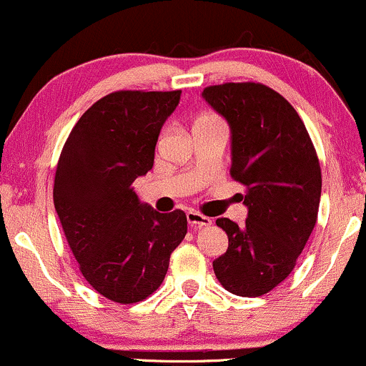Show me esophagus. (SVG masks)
I'll return each instance as SVG.
<instances>
[{
  "label": "esophagus",
  "instance_id": "34e87169",
  "mask_svg": "<svg viewBox=\"0 0 366 366\" xmlns=\"http://www.w3.org/2000/svg\"><path fill=\"white\" fill-rule=\"evenodd\" d=\"M187 222L192 229H201V227L212 225V218L201 215L197 212H187Z\"/></svg>",
  "mask_w": 366,
  "mask_h": 366
}]
</instances>
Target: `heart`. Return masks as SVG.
<instances>
[{
	"mask_svg": "<svg viewBox=\"0 0 366 366\" xmlns=\"http://www.w3.org/2000/svg\"><path fill=\"white\" fill-rule=\"evenodd\" d=\"M199 122H222V120L217 119V117H213V115H207V117H201V119L197 120V124H199Z\"/></svg>",
	"mask_w": 366,
	"mask_h": 366,
	"instance_id": "obj_1",
	"label": "heart"
}]
</instances>
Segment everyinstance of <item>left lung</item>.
<instances>
[{"mask_svg":"<svg viewBox=\"0 0 366 366\" xmlns=\"http://www.w3.org/2000/svg\"><path fill=\"white\" fill-rule=\"evenodd\" d=\"M204 99L232 130L230 177L246 189V224L217 225L229 247L213 270L229 292H270L296 267L318 218L322 170L312 137L292 104L259 82L208 86Z\"/></svg>","mask_w":366,"mask_h":366,"instance_id":"1","label":"left lung"}]
</instances>
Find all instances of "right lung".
I'll return each instance as SVG.
<instances>
[{"mask_svg": "<svg viewBox=\"0 0 366 366\" xmlns=\"http://www.w3.org/2000/svg\"><path fill=\"white\" fill-rule=\"evenodd\" d=\"M180 91H115L98 99L66 137L53 201L84 279L120 305L162 285L170 254L187 234L182 209L139 203L132 182L153 169L154 146Z\"/></svg>", "mask_w": 366, "mask_h": 366, "instance_id": "add662e5", "label": "right lung"}]
</instances>
